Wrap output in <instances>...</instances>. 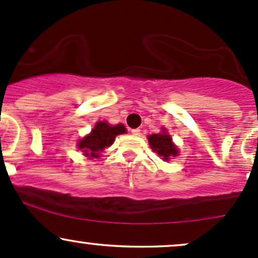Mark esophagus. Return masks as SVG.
Listing matches in <instances>:
<instances>
[{
	"mask_svg": "<svg viewBox=\"0 0 258 258\" xmlns=\"http://www.w3.org/2000/svg\"><path fill=\"white\" fill-rule=\"evenodd\" d=\"M132 133H133V135H135V137H140V135H141V130L140 129H133Z\"/></svg>",
	"mask_w": 258,
	"mask_h": 258,
	"instance_id": "obj_1",
	"label": "esophagus"
}]
</instances>
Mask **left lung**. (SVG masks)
Listing matches in <instances>:
<instances>
[{
  "mask_svg": "<svg viewBox=\"0 0 258 258\" xmlns=\"http://www.w3.org/2000/svg\"><path fill=\"white\" fill-rule=\"evenodd\" d=\"M148 139L149 144H150V148L154 151H156L159 156L162 157L163 161H168L171 157L178 155V149L172 143V138L165 132V129H163L162 133H159V134L149 135Z\"/></svg>",
  "mask_w": 258,
  "mask_h": 258,
  "instance_id": "obj_1",
  "label": "left lung"
}]
</instances>
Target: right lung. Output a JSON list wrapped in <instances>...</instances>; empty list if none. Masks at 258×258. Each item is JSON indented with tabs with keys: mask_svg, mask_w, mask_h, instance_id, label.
Masks as SVG:
<instances>
[{
	"mask_svg": "<svg viewBox=\"0 0 258 258\" xmlns=\"http://www.w3.org/2000/svg\"><path fill=\"white\" fill-rule=\"evenodd\" d=\"M124 133H126V129L123 124L109 125L107 121H97L90 134L79 141L77 148L84 151L85 156L98 159L104 149L112 145L115 137Z\"/></svg>",
	"mask_w": 258,
	"mask_h": 258,
	"instance_id": "obj_1",
	"label": "right lung"
}]
</instances>
